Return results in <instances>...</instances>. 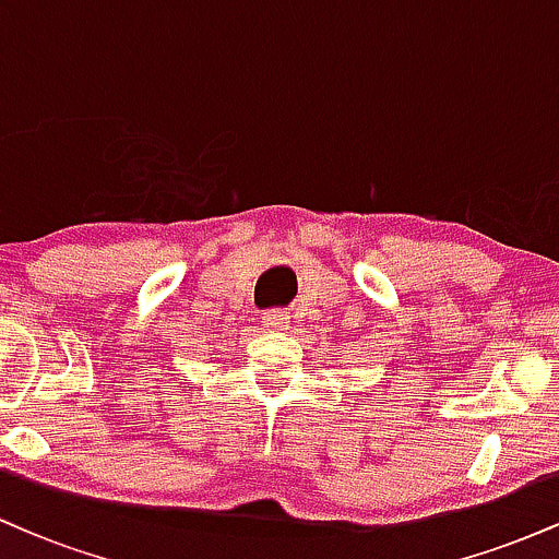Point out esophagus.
Listing matches in <instances>:
<instances>
[{
    "mask_svg": "<svg viewBox=\"0 0 559 559\" xmlns=\"http://www.w3.org/2000/svg\"><path fill=\"white\" fill-rule=\"evenodd\" d=\"M288 323H292V320H288L284 310H271V312H265V316H262V325H265V329H271V331H286Z\"/></svg>",
    "mask_w": 559,
    "mask_h": 559,
    "instance_id": "1",
    "label": "esophagus"
}]
</instances>
